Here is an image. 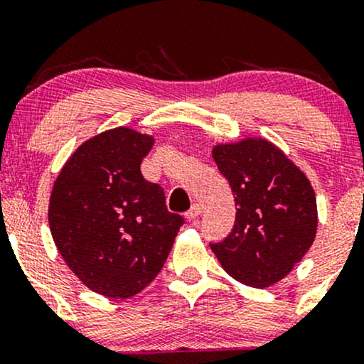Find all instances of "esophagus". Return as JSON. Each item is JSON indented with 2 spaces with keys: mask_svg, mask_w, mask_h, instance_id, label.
Here are the masks:
<instances>
[{
  "mask_svg": "<svg viewBox=\"0 0 364 364\" xmlns=\"http://www.w3.org/2000/svg\"><path fill=\"white\" fill-rule=\"evenodd\" d=\"M200 214H202V207H200L198 203H193L190 210H188L186 214H185V217H186L188 220H193V219H196V217H198Z\"/></svg>",
  "mask_w": 364,
  "mask_h": 364,
  "instance_id": "34e87169",
  "label": "esophagus"
}]
</instances>
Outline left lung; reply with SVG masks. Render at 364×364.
<instances>
[{"mask_svg":"<svg viewBox=\"0 0 364 364\" xmlns=\"http://www.w3.org/2000/svg\"><path fill=\"white\" fill-rule=\"evenodd\" d=\"M217 168L235 195L232 231L212 252L224 270L252 287H269L291 272L316 235L315 191L301 169L263 139L215 145Z\"/></svg>","mask_w":364,"mask_h":364,"instance_id":"left-lung-1","label":"left lung"}]
</instances>
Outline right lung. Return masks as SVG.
<instances>
[{
  "instance_id": "add662e5",
  "label": "right lung",
  "mask_w": 364,
  "mask_h": 364,
  "mask_svg": "<svg viewBox=\"0 0 364 364\" xmlns=\"http://www.w3.org/2000/svg\"><path fill=\"white\" fill-rule=\"evenodd\" d=\"M154 145L124 127L73 152L54 181L49 228L66 265L92 291L124 299L164 267L185 219L166 207L162 186L140 164Z\"/></svg>"
}]
</instances>
